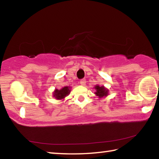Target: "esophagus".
Wrapping results in <instances>:
<instances>
[{"mask_svg": "<svg viewBox=\"0 0 159 159\" xmlns=\"http://www.w3.org/2000/svg\"><path fill=\"white\" fill-rule=\"evenodd\" d=\"M85 83H86V80H85V79H81L80 80V85H85Z\"/></svg>", "mask_w": 159, "mask_h": 159, "instance_id": "34e87169", "label": "esophagus"}]
</instances>
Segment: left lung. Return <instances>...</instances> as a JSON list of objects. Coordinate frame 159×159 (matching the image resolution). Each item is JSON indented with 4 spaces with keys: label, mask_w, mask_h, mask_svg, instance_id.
<instances>
[{
    "label": "left lung",
    "mask_w": 159,
    "mask_h": 159,
    "mask_svg": "<svg viewBox=\"0 0 159 159\" xmlns=\"http://www.w3.org/2000/svg\"><path fill=\"white\" fill-rule=\"evenodd\" d=\"M95 89L96 90V92L95 93L97 96H98L99 98H103V97H106L109 94V90L107 89L104 86H99L97 85L95 87Z\"/></svg>",
    "instance_id": "1"
}]
</instances>
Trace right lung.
<instances>
[{
	"label": "right lung",
	"mask_w": 159,
	"mask_h": 159,
	"mask_svg": "<svg viewBox=\"0 0 159 159\" xmlns=\"http://www.w3.org/2000/svg\"><path fill=\"white\" fill-rule=\"evenodd\" d=\"M70 91H71L70 88L68 86H65V87H63L60 90L56 89L54 91L53 97H55L57 99H62L69 95Z\"/></svg>",
	"instance_id": "obj_1"
}]
</instances>
